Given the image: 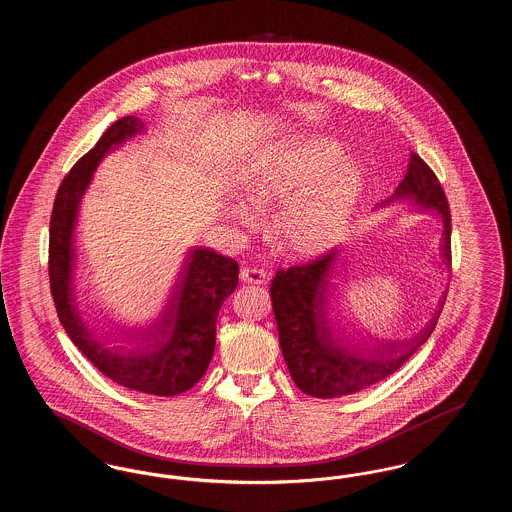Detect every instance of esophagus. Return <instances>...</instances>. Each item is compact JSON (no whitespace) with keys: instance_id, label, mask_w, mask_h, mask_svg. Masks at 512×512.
I'll return each mask as SVG.
<instances>
[{"instance_id":"34e87169","label":"esophagus","mask_w":512,"mask_h":512,"mask_svg":"<svg viewBox=\"0 0 512 512\" xmlns=\"http://www.w3.org/2000/svg\"><path fill=\"white\" fill-rule=\"evenodd\" d=\"M242 280L247 284H259L261 286V284H267L268 274L263 268L245 267L242 270Z\"/></svg>"}]
</instances>
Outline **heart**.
<instances>
[{"mask_svg": "<svg viewBox=\"0 0 512 512\" xmlns=\"http://www.w3.org/2000/svg\"><path fill=\"white\" fill-rule=\"evenodd\" d=\"M341 161L343 151L338 144H307L270 172L253 192L259 205L290 201L284 230L301 251L315 253L334 244L353 215L363 176Z\"/></svg>", "mask_w": 512, "mask_h": 512, "instance_id": "heart-1", "label": "heart"}]
</instances>
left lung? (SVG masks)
Returning <instances> with one entry per match:
<instances>
[{
	"mask_svg": "<svg viewBox=\"0 0 512 512\" xmlns=\"http://www.w3.org/2000/svg\"><path fill=\"white\" fill-rule=\"evenodd\" d=\"M393 197L413 199L422 209H434L443 217L441 257L449 267V201L436 172L418 153H411L407 174ZM334 261L336 251H330L309 263L280 268L270 284L280 347L293 382L303 393L318 399H332L365 390L405 365L414 351L432 336L445 301H439L438 311L413 340L376 341L374 345H366V349H345L343 345H336L326 317L328 278Z\"/></svg>",
	"mask_w": 512,
	"mask_h": 512,
	"instance_id": "left-lung-1",
	"label": "left lung"
}]
</instances>
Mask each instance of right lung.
<instances>
[{
	"label": "right lung",
	"instance_id": "obj_1",
	"mask_svg": "<svg viewBox=\"0 0 512 512\" xmlns=\"http://www.w3.org/2000/svg\"><path fill=\"white\" fill-rule=\"evenodd\" d=\"M142 130L144 122L132 115L113 122L63 178L49 220V288L67 336L101 374L128 390L171 397L194 388L213 359L220 307L238 286L240 267L234 259L211 249H192L165 315L138 334L136 340L142 338L146 345L128 357L101 347L74 305L73 230L80 197L99 161Z\"/></svg>",
	"mask_w": 512,
	"mask_h": 512
}]
</instances>
